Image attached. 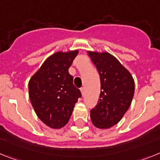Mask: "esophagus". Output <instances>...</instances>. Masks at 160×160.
Masks as SVG:
<instances>
[{"mask_svg":"<svg viewBox=\"0 0 160 160\" xmlns=\"http://www.w3.org/2000/svg\"><path fill=\"white\" fill-rule=\"evenodd\" d=\"M80 92H81L82 96H84V93H85V89H84V88H80Z\"/></svg>","mask_w":160,"mask_h":160,"instance_id":"esophagus-1","label":"esophagus"}]
</instances>
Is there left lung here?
Wrapping results in <instances>:
<instances>
[{
	"mask_svg": "<svg viewBox=\"0 0 160 160\" xmlns=\"http://www.w3.org/2000/svg\"><path fill=\"white\" fill-rule=\"evenodd\" d=\"M88 55L101 80L100 98L90 111L91 120L97 128L109 129L118 123L130 108L134 94V79L111 54L88 51Z\"/></svg>",
	"mask_w": 160,
	"mask_h": 160,
	"instance_id": "8db88e82",
	"label": "left lung"
}]
</instances>
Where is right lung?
Returning a JSON list of instances; mask_svg holds the SVG:
<instances>
[{"instance_id":"add662e5","label":"right lung","mask_w":160,"mask_h":160,"mask_svg":"<svg viewBox=\"0 0 160 160\" xmlns=\"http://www.w3.org/2000/svg\"><path fill=\"white\" fill-rule=\"evenodd\" d=\"M78 50L58 51L48 57L29 81V97L38 118L52 129L68 122L79 97L68 68Z\"/></svg>"}]
</instances>
